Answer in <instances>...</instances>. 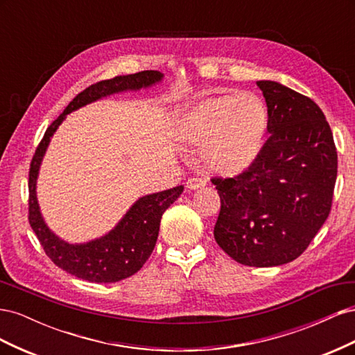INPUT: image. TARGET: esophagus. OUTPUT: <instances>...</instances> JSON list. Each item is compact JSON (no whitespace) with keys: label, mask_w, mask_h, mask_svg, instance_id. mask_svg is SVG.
Segmentation results:
<instances>
[{"label":"esophagus","mask_w":355,"mask_h":355,"mask_svg":"<svg viewBox=\"0 0 355 355\" xmlns=\"http://www.w3.org/2000/svg\"><path fill=\"white\" fill-rule=\"evenodd\" d=\"M206 179L204 178H200V176H192V178H189L188 179V182H187V187L189 188V189H198V188H202V187H206Z\"/></svg>","instance_id":"34e87169"}]
</instances>
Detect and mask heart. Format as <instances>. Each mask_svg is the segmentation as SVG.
Masks as SVG:
<instances>
[{"mask_svg": "<svg viewBox=\"0 0 355 355\" xmlns=\"http://www.w3.org/2000/svg\"><path fill=\"white\" fill-rule=\"evenodd\" d=\"M268 128V110L253 93L213 96L197 103L182 120V137L204 146L206 164L220 173H237L259 154Z\"/></svg>", "mask_w": 355, "mask_h": 355, "instance_id": "obj_1", "label": "heart"}]
</instances>
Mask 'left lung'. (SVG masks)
<instances>
[{
    "label": "left lung",
    "mask_w": 355,
    "mask_h": 355,
    "mask_svg": "<svg viewBox=\"0 0 355 355\" xmlns=\"http://www.w3.org/2000/svg\"><path fill=\"white\" fill-rule=\"evenodd\" d=\"M268 106L261 153L243 173L213 178L220 197L214 240L247 266L295 261L326 222L338 153L320 106L275 81H257Z\"/></svg>",
    "instance_id": "1"
}]
</instances>
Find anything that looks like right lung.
I'll list each match as a JSON object with an SVG mask.
<instances>
[{
	"label": "right lung",
	"instance_id": "add662e5",
	"mask_svg": "<svg viewBox=\"0 0 355 355\" xmlns=\"http://www.w3.org/2000/svg\"><path fill=\"white\" fill-rule=\"evenodd\" d=\"M161 78L163 73L158 71H142L92 84L75 96L65 111L49 125L32 157L28 182L29 223L51 262L81 280L115 283L141 270L155 247L161 216L170 204L179 198L184 187L180 185L139 198L110 234L84 244H69L47 228L40 213L35 185L41 159L46 154L50 137L65 120L67 114L112 93L149 87L161 81Z\"/></svg>",
	"mask_w": 355,
	"mask_h": 355
}]
</instances>
